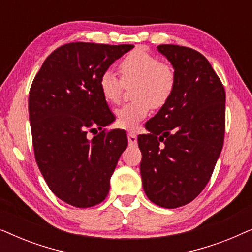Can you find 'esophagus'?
<instances>
[{"mask_svg": "<svg viewBox=\"0 0 252 252\" xmlns=\"http://www.w3.org/2000/svg\"><path fill=\"white\" fill-rule=\"evenodd\" d=\"M127 137H128V142H129V146H136L137 143V137L134 133H128L127 134Z\"/></svg>", "mask_w": 252, "mask_h": 252, "instance_id": "esophagus-1", "label": "esophagus"}]
</instances>
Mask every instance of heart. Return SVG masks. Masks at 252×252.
Here are the masks:
<instances>
[{"instance_id":"heart-1","label":"heart","mask_w":252,"mask_h":252,"mask_svg":"<svg viewBox=\"0 0 252 252\" xmlns=\"http://www.w3.org/2000/svg\"><path fill=\"white\" fill-rule=\"evenodd\" d=\"M120 79L106 70L99 75V92L108 103L116 104L122 98L124 85L133 84L135 101L123 104L116 110L117 124L123 128L134 129L146 118L151 108H161L173 94L177 85L174 67L160 62L154 54L136 49L126 55L118 64Z\"/></svg>"}]
</instances>
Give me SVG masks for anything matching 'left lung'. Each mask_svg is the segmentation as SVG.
<instances>
[{"label": "left lung", "instance_id": "left-lung-1", "mask_svg": "<svg viewBox=\"0 0 252 252\" xmlns=\"http://www.w3.org/2000/svg\"><path fill=\"white\" fill-rule=\"evenodd\" d=\"M177 73L166 104L137 136L143 189L155 204L175 209L201 194L211 178L225 136L226 93L209 61L191 48L160 44Z\"/></svg>", "mask_w": 252, "mask_h": 252}]
</instances>
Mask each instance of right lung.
Listing matches in <instances>:
<instances>
[{
  "mask_svg": "<svg viewBox=\"0 0 252 252\" xmlns=\"http://www.w3.org/2000/svg\"><path fill=\"white\" fill-rule=\"evenodd\" d=\"M133 48L64 44L46 58L31 86L29 112L37 166L50 190L75 208L104 201L110 178L127 148L125 132L103 129L115 116L99 92L98 79ZM93 130L98 135L88 139Z\"/></svg>",
  "mask_w": 252,
  "mask_h": 252,
  "instance_id": "1",
  "label": "right lung"
}]
</instances>
